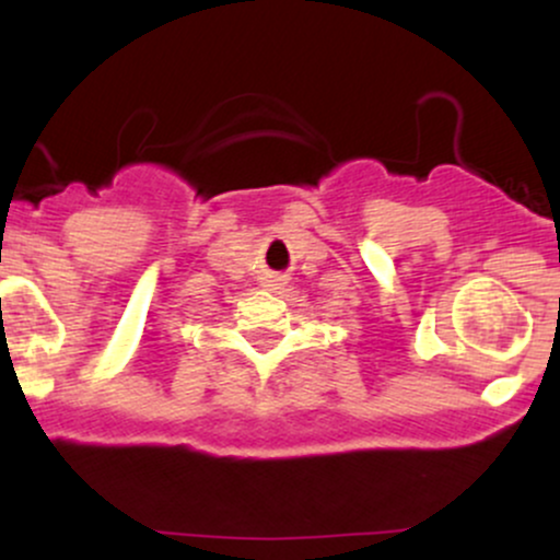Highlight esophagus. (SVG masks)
<instances>
[{
    "instance_id": "obj_1",
    "label": "esophagus",
    "mask_w": 560,
    "mask_h": 560,
    "mask_svg": "<svg viewBox=\"0 0 560 560\" xmlns=\"http://www.w3.org/2000/svg\"><path fill=\"white\" fill-rule=\"evenodd\" d=\"M260 281H262V287L271 289V292H276V289L284 287V276H279V273H262Z\"/></svg>"
}]
</instances>
